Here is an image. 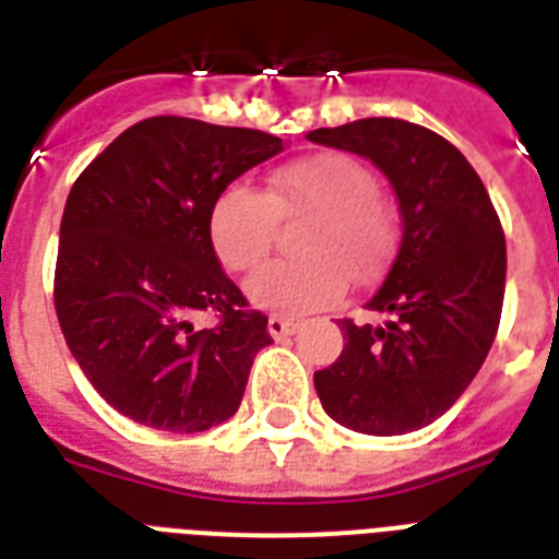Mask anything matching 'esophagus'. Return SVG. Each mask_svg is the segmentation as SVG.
I'll return each mask as SVG.
<instances>
[{
    "label": "esophagus",
    "mask_w": 559,
    "mask_h": 559,
    "mask_svg": "<svg viewBox=\"0 0 559 559\" xmlns=\"http://www.w3.org/2000/svg\"><path fill=\"white\" fill-rule=\"evenodd\" d=\"M298 328V322L293 319H284V316H270V322H266V331H270L272 340H284V336H293Z\"/></svg>",
    "instance_id": "obj_1"
}]
</instances>
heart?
I'll list each match as a JSON object with an SVG mask.
<instances>
[{"instance_id":"obj_1","label":"heart","mask_w":559,"mask_h":559,"mask_svg":"<svg viewBox=\"0 0 559 559\" xmlns=\"http://www.w3.org/2000/svg\"><path fill=\"white\" fill-rule=\"evenodd\" d=\"M380 179L350 153H313L278 168L266 193L228 186L209 211V237L223 266L254 272L270 258L281 219L310 217L298 235V261L261 270L249 301L284 316L333 305L348 281L377 278L394 252V219Z\"/></svg>"}]
</instances>
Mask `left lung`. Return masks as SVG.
<instances>
[{
    "label": "left lung",
    "instance_id": "1",
    "mask_svg": "<svg viewBox=\"0 0 559 559\" xmlns=\"http://www.w3.org/2000/svg\"><path fill=\"white\" fill-rule=\"evenodd\" d=\"M307 139L357 153L389 177L403 235L368 310L385 322L342 319L345 348L313 373L336 424L403 435L447 412L493 345L508 249L485 182L443 135L400 118L322 127Z\"/></svg>",
    "mask_w": 559,
    "mask_h": 559
}]
</instances>
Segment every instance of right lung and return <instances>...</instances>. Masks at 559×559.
<instances>
[{
    "label": "right lung",
    "instance_id": "obj_1",
    "mask_svg": "<svg viewBox=\"0 0 559 559\" xmlns=\"http://www.w3.org/2000/svg\"><path fill=\"white\" fill-rule=\"evenodd\" d=\"M284 151L278 135L156 116L118 135L69 191L55 266L66 345L109 406L165 432L235 415L266 316L209 237L219 191ZM200 312L214 329H193Z\"/></svg>",
    "mask_w": 559,
    "mask_h": 559
}]
</instances>
